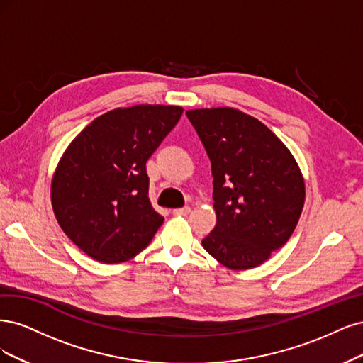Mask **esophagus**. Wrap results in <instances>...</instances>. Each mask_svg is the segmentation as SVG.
<instances>
[{
  "instance_id": "1",
  "label": "esophagus",
  "mask_w": 363,
  "mask_h": 363,
  "mask_svg": "<svg viewBox=\"0 0 363 363\" xmlns=\"http://www.w3.org/2000/svg\"><path fill=\"white\" fill-rule=\"evenodd\" d=\"M189 213H190V206H184V208L173 209V216H186Z\"/></svg>"
}]
</instances>
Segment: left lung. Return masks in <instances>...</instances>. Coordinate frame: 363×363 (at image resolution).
Returning a JSON list of instances; mask_svg holds the SVG:
<instances>
[{
	"label": "left lung",
	"mask_w": 363,
	"mask_h": 363,
	"mask_svg": "<svg viewBox=\"0 0 363 363\" xmlns=\"http://www.w3.org/2000/svg\"><path fill=\"white\" fill-rule=\"evenodd\" d=\"M211 161L217 223L203 249L232 270L258 267L294 232L305 181L286 146L233 108L186 111Z\"/></svg>",
	"instance_id": "8db88e82"
}]
</instances>
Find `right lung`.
<instances>
[{
    "mask_svg": "<svg viewBox=\"0 0 363 363\" xmlns=\"http://www.w3.org/2000/svg\"><path fill=\"white\" fill-rule=\"evenodd\" d=\"M135 105L96 118L69 145L52 178L58 225L90 258L119 264L146 249L164 221L149 202L146 161L182 116Z\"/></svg>",
    "mask_w": 363,
    "mask_h": 363,
    "instance_id": "right-lung-1",
    "label": "right lung"
}]
</instances>
